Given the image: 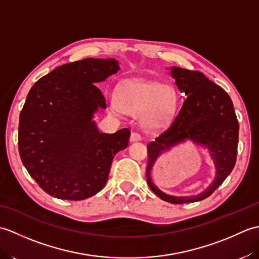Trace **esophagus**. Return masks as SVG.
Wrapping results in <instances>:
<instances>
[{
	"instance_id": "34e87169",
	"label": "esophagus",
	"mask_w": 259,
	"mask_h": 259,
	"mask_svg": "<svg viewBox=\"0 0 259 259\" xmlns=\"http://www.w3.org/2000/svg\"><path fill=\"white\" fill-rule=\"evenodd\" d=\"M141 140V136L137 133H133L130 136V141L135 142V141H140Z\"/></svg>"
}]
</instances>
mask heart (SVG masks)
Returning <instances> with one entry per match:
<instances>
[{"mask_svg": "<svg viewBox=\"0 0 259 259\" xmlns=\"http://www.w3.org/2000/svg\"><path fill=\"white\" fill-rule=\"evenodd\" d=\"M177 103L172 88L159 82H126L120 88L118 103H112L114 111L140 114L142 125L159 129L171 119Z\"/></svg>", "mask_w": 259, "mask_h": 259, "instance_id": "obj_1", "label": "heart"}]
</instances>
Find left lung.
Here are the masks:
<instances>
[{
    "instance_id": "1",
    "label": "left lung",
    "mask_w": 259,
    "mask_h": 259,
    "mask_svg": "<svg viewBox=\"0 0 259 259\" xmlns=\"http://www.w3.org/2000/svg\"><path fill=\"white\" fill-rule=\"evenodd\" d=\"M170 74L187 98L168 128L148 145L147 184L160 199L170 203L200 201L210 196L234 169L239 124L232 99L199 71L172 67ZM187 140L206 148L214 161L217 176L213 183L196 196L168 195L153 184L152 167L163 152Z\"/></svg>"
}]
</instances>
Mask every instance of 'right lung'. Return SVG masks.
Returning a JSON list of instances; mask_svg holds the SVG:
<instances>
[{
  "instance_id": "1",
  "label": "right lung",
  "mask_w": 259,
  "mask_h": 259,
  "mask_svg": "<svg viewBox=\"0 0 259 259\" xmlns=\"http://www.w3.org/2000/svg\"><path fill=\"white\" fill-rule=\"evenodd\" d=\"M115 59L88 58L58 67L31 88L20 114L19 152L27 172L47 194L83 200L106 185L115 153L130 130L100 133L93 120L106 109L96 83L119 71Z\"/></svg>"
}]
</instances>
